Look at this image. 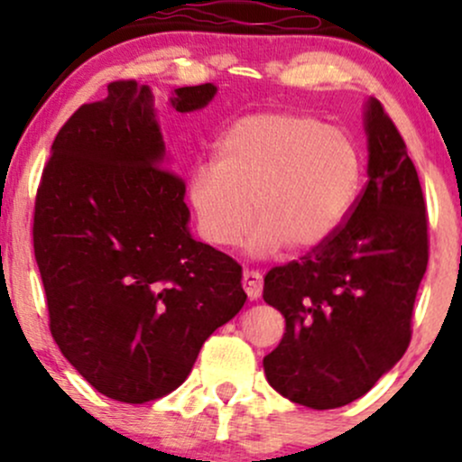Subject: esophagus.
<instances>
[{
  "label": "esophagus",
  "mask_w": 462,
  "mask_h": 462,
  "mask_svg": "<svg viewBox=\"0 0 462 462\" xmlns=\"http://www.w3.org/2000/svg\"><path fill=\"white\" fill-rule=\"evenodd\" d=\"M243 289L249 300H258L263 293V275L258 272H243Z\"/></svg>",
  "instance_id": "34e87169"
}]
</instances>
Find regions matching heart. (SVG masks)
I'll return each instance as SVG.
<instances>
[{
	"instance_id": "1",
	"label": "heart",
	"mask_w": 462,
	"mask_h": 462,
	"mask_svg": "<svg viewBox=\"0 0 462 462\" xmlns=\"http://www.w3.org/2000/svg\"><path fill=\"white\" fill-rule=\"evenodd\" d=\"M360 156L346 130L298 113H258L238 119L217 147V162L195 164L189 204L198 230L215 247L247 238L256 256L286 243L312 249L328 241L352 208Z\"/></svg>"
}]
</instances>
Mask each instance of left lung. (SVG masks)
<instances>
[{
	"mask_svg": "<svg viewBox=\"0 0 462 462\" xmlns=\"http://www.w3.org/2000/svg\"><path fill=\"white\" fill-rule=\"evenodd\" d=\"M369 180L337 232L264 275L263 300L284 315L263 360L269 384L295 404L346 406L404 356L428 267V215L400 130L371 97Z\"/></svg>",
	"mask_w": 462,
	"mask_h": 462,
	"instance_id": "8db88e82",
	"label": "left lung"
}]
</instances>
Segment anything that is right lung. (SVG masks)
<instances>
[{"label": "right lung", "mask_w": 462, "mask_h": 462, "mask_svg": "<svg viewBox=\"0 0 462 462\" xmlns=\"http://www.w3.org/2000/svg\"><path fill=\"white\" fill-rule=\"evenodd\" d=\"M215 93L176 88L171 106L190 113ZM164 164L150 87L116 79L58 132L34 201L51 337L88 384L125 404L176 391L247 300L241 264L189 235L187 184Z\"/></svg>", "instance_id": "add662e5"}]
</instances>
